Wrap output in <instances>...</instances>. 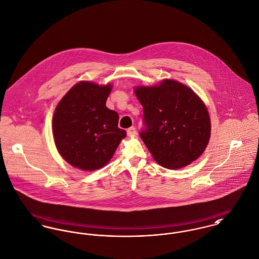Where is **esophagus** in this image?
I'll return each instance as SVG.
<instances>
[{
    "instance_id": "34e87169",
    "label": "esophagus",
    "mask_w": 259,
    "mask_h": 259,
    "mask_svg": "<svg viewBox=\"0 0 259 259\" xmlns=\"http://www.w3.org/2000/svg\"><path fill=\"white\" fill-rule=\"evenodd\" d=\"M126 134H127V136H128V137H134V136H136V135H137V131H136V127H135V126H132V127L127 128V131H126Z\"/></svg>"
}]
</instances>
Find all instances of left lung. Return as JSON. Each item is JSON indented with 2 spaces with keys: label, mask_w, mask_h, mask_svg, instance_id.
<instances>
[{
  "label": "left lung",
  "mask_w": 259,
  "mask_h": 259,
  "mask_svg": "<svg viewBox=\"0 0 259 259\" xmlns=\"http://www.w3.org/2000/svg\"><path fill=\"white\" fill-rule=\"evenodd\" d=\"M143 107L141 140L154 160L179 169L202 155L211 137L208 110L191 88L171 79L159 85L136 87Z\"/></svg>",
  "instance_id": "left-lung-1"
}]
</instances>
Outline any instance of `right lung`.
I'll use <instances>...</instances> for the list:
<instances>
[{
  "label": "right lung",
  "mask_w": 259,
  "mask_h": 259,
  "mask_svg": "<svg viewBox=\"0 0 259 259\" xmlns=\"http://www.w3.org/2000/svg\"><path fill=\"white\" fill-rule=\"evenodd\" d=\"M112 85L81 81L58 103L52 132L58 152L69 164L85 171L102 168L113 157L126 133L118 114L106 107Z\"/></svg>",
  "instance_id": "1"
}]
</instances>
